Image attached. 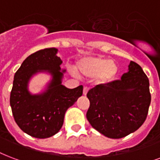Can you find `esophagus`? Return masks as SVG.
Instances as JSON below:
<instances>
[{"label": "esophagus", "mask_w": 160, "mask_h": 160, "mask_svg": "<svg viewBox=\"0 0 160 160\" xmlns=\"http://www.w3.org/2000/svg\"><path fill=\"white\" fill-rule=\"evenodd\" d=\"M88 90H89V88H88V87L83 88V94H84V95H86V94H87L88 92Z\"/></svg>", "instance_id": "34e87169"}]
</instances>
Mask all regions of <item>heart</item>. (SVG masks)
Returning a JSON list of instances; mask_svg holds the SVG:
<instances>
[{
    "label": "heart",
    "mask_w": 160,
    "mask_h": 160,
    "mask_svg": "<svg viewBox=\"0 0 160 160\" xmlns=\"http://www.w3.org/2000/svg\"><path fill=\"white\" fill-rule=\"evenodd\" d=\"M77 68L84 77H96L99 83H108L111 82L119 72V67L116 62L101 56L82 58L78 62Z\"/></svg>",
    "instance_id": "1"
}]
</instances>
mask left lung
<instances>
[{
	"label": "left lung",
	"instance_id": "8db88e82",
	"mask_svg": "<svg viewBox=\"0 0 160 160\" xmlns=\"http://www.w3.org/2000/svg\"><path fill=\"white\" fill-rule=\"evenodd\" d=\"M90 125L110 138L118 139L138 129L147 118L151 102L149 81L138 63L130 62L121 80L100 84L87 93Z\"/></svg>",
	"mask_w": 160,
	"mask_h": 160
}]
</instances>
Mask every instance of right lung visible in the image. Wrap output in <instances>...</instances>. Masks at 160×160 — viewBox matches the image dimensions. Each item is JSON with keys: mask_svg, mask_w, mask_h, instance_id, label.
Here are the masks:
<instances>
[{"mask_svg": "<svg viewBox=\"0 0 160 160\" xmlns=\"http://www.w3.org/2000/svg\"><path fill=\"white\" fill-rule=\"evenodd\" d=\"M56 53V48H47L31 54L14 75L10 95L13 117L22 132L36 138H47L58 132L67 110L82 94V85L72 89L62 85V61ZM40 70H50L52 82L47 92L31 96L27 89V82Z\"/></svg>", "mask_w": 160, "mask_h": 160, "instance_id": "obj_1", "label": "right lung"}]
</instances>
